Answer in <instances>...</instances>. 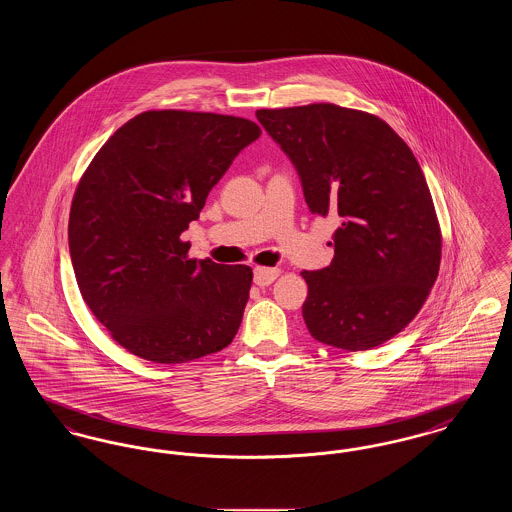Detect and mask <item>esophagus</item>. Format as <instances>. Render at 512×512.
<instances>
[{
  "label": "esophagus",
  "instance_id": "esophagus-1",
  "mask_svg": "<svg viewBox=\"0 0 512 512\" xmlns=\"http://www.w3.org/2000/svg\"><path fill=\"white\" fill-rule=\"evenodd\" d=\"M280 276V268L257 267L253 270V282L257 286H270Z\"/></svg>",
  "mask_w": 512,
  "mask_h": 512
}]
</instances>
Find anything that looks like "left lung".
<instances>
[{"mask_svg": "<svg viewBox=\"0 0 512 512\" xmlns=\"http://www.w3.org/2000/svg\"><path fill=\"white\" fill-rule=\"evenodd\" d=\"M313 213H338L330 267L303 270L315 340L365 351L399 334L438 278L441 232L416 157L388 122L334 103L259 109Z\"/></svg>", "mask_w": 512, "mask_h": 512, "instance_id": "8db88e82", "label": "left lung"}]
</instances>
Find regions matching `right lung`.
<instances>
[{"mask_svg":"<svg viewBox=\"0 0 512 512\" xmlns=\"http://www.w3.org/2000/svg\"><path fill=\"white\" fill-rule=\"evenodd\" d=\"M259 136L242 117L146 111L122 124L82 174L69 217L74 276L126 351L176 365L234 340L251 268L188 259L180 234Z\"/></svg>","mask_w":512,"mask_h":512,"instance_id":"obj_1","label":"right lung"}]
</instances>
